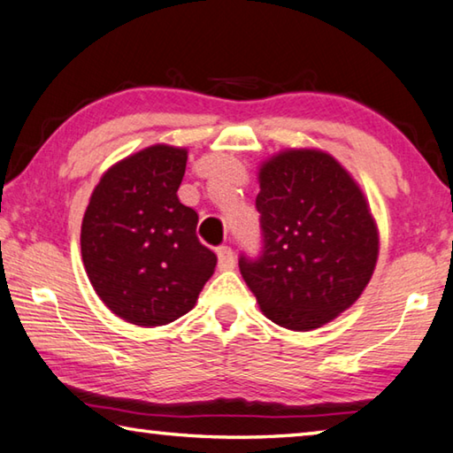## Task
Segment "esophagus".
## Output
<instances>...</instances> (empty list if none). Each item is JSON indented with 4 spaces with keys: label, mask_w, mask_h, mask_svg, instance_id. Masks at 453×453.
Wrapping results in <instances>:
<instances>
[{
    "label": "esophagus",
    "mask_w": 453,
    "mask_h": 453,
    "mask_svg": "<svg viewBox=\"0 0 453 453\" xmlns=\"http://www.w3.org/2000/svg\"><path fill=\"white\" fill-rule=\"evenodd\" d=\"M218 264H219V270L221 272L234 270V267H235V256H234L232 248H227V245H221V248H218Z\"/></svg>",
    "instance_id": "esophagus-1"
}]
</instances>
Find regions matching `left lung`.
<instances>
[{
  "label": "left lung",
  "mask_w": 453,
  "mask_h": 453,
  "mask_svg": "<svg viewBox=\"0 0 453 453\" xmlns=\"http://www.w3.org/2000/svg\"><path fill=\"white\" fill-rule=\"evenodd\" d=\"M264 251L240 257L267 319L294 332L326 326L357 302L380 254L359 183L327 151L288 148L259 165Z\"/></svg>",
  "instance_id": "obj_1"
}]
</instances>
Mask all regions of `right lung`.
I'll use <instances>...</instances> for the list:
<instances>
[{
	"instance_id": "1",
	"label": "right lung",
	"mask_w": 453,
	"mask_h": 453,
	"mask_svg": "<svg viewBox=\"0 0 453 453\" xmlns=\"http://www.w3.org/2000/svg\"><path fill=\"white\" fill-rule=\"evenodd\" d=\"M188 150L156 143L107 170L81 221V259L107 308L142 327L194 308L218 257L197 240V213L178 197Z\"/></svg>"
}]
</instances>
